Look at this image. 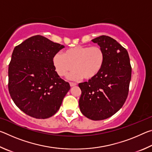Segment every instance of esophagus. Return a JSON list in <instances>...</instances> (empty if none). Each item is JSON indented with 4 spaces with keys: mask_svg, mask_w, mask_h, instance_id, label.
<instances>
[{
    "mask_svg": "<svg viewBox=\"0 0 152 152\" xmlns=\"http://www.w3.org/2000/svg\"><path fill=\"white\" fill-rule=\"evenodd\" d=\"M70 86H76V83H75V82H70Z\"/></svg>",
    "mask_w": 152,
    "mask_h": 152,
    "instance_id": "34e87169",
    "label": "esophagus"
}]
</instances>
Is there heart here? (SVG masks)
Segmentation results:
<instances>
[{
    "label": "heart",
    "mask_w": 152,
    "mask_h": 152,
    "mask_svg": "<svg viewBox=\"0 0 152 152\" xmlns=\"http://www.w3.org/2000/svg\"><path fill=\"white\" fill-rule=\"evenodd\" d=\"M105 60L104 51L99 46H78L57 53L53 58V64L59 76L69 75L72 80H91L101 71Z\"/></svg>",
    "instance_id": "b5f03b06"
}]
</instances>
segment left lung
<instances>
[{"label": "left lung", "mask_w": 152, "mask_h": 152, "mask_svg": "<svg viewBox=\"0 0 152 152\" xmlns=\"http://www.w3.org/2000/svg\"><path fill=\"white\" fill-rule=\"evenodd\" d=\"M104 51L105 60L101 71L88 82L80 83V111L90 119H106L124 104L129 93L132 66L126 49L106 35L94 38Z\"/></svg>", "instance_id": "1"}]
</instances>
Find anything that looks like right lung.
<instances>
[{"instance_id": "right-lung-1", "label": "right lung", "mask_w": 152, "mask_h": 152, "mask_svg": "<svg viewBox=\"0 0 152 152\" xmlns=\"http://www.w3.org/2000/svg\"><path fill=\"white\" fill-rule=\"evenodd\" d=\"M64 48L35 35L14 48L9 66V91L25 114L47 119L60 109L70 86L55 71L53 58Z\"/></svg>"}]
</instances>
